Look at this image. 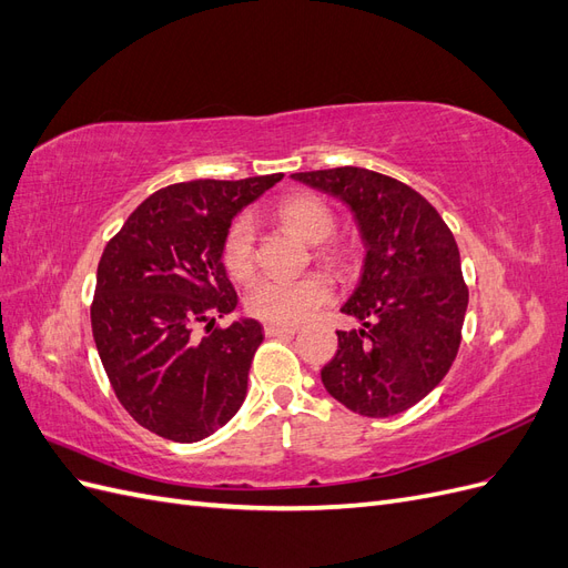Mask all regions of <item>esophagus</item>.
Here are the masks:
<instances>
[{
	"label": "esophagus",
	"instance_id": "1",
	"mask_svg": "<svg viewBox=\"0 0 568 568\" xmlns=\"http://www.w3.org/2000/svg\"><path fill=\"white\" fill-rule=\"evenodd\" d=\"M298 329L296 326H282V324H265V336H294Z\"/></svg>",
	"mask_w": 568,
	"mask_h": 568
}]
</instances>
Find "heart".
I'll return each instance as SVG.
<instances>
[{
	"instance_id": "b5f03b06",
	"label": "heart",
	"mask_w": 568,
	"mask_h": 568,
	"mask_svg": "<svg viewBox=\"0 0 568 568\" xmlns=\"http://www.w3.org/2000/svg\"><path fill=\"white\" fill-rule=\"evenodd\" d=\"M277 217L286 227L307 242H324L336 227L334 211L320 196L296 194L277 205ZM341 255V248H329ZM222 265L234 280H248L255 270V225L248 215H239L222 239ZM334 298V282L324 272H311L305 277H263L246 291V311L272 324L291 326L311 317L322 305Z\"/></svg>"
}]
</instances>
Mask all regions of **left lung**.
Segmentation results:
<instances>
[{"mask_svg":"<svg viewBox=\"0 0 568 568\" xmlns=\"http://www.w3.org/2000/svg\"><path fill=\"white\" fill-rule=\"evenodd\" d=\"M291 178L346 201L367 246L363 277L341 307L363 329L336 332L322 384L363 417L400 415L443 382L459 351L469 288L455 236L419 192L374 170Z\"/></svg>","mask_w":568,"mask_h":568,"instance_id":"8db88e82","label":"left lung"}]
</instances>
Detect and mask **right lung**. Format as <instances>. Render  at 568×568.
I'll list each match as a JSON object with an SVG mask.
<instances>
[{
    "label": "right lung",
    "mask_w": 568,
    "mask_h": 568,
    "mask_svg": "<svg viewBox=\"0 0 568 568\" xmlns=\"http://www.w3.org/2000/svg\"><path fill=\"white\" fill-rule=\"evenodd\" d=\"M284 175L178 182L144 199L106 244L90 307L111 388L161 438L196 443L242 407L263 326L239 320L222 265L232 217ZM205 323V337L195 326Z\"/></svg>",
    "instance_id": "1"
}]
</instances>
